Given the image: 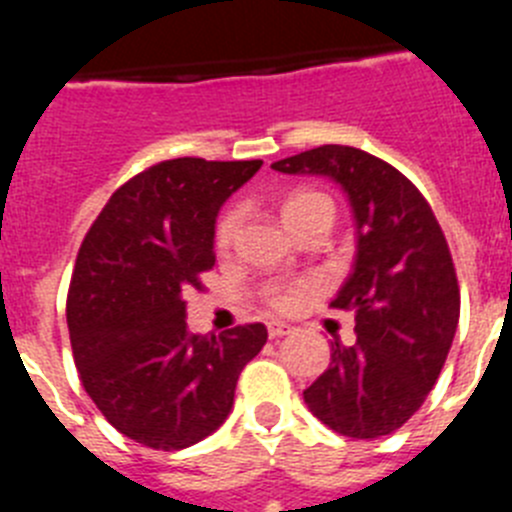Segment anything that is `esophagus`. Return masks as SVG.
Masks as SVG:
<instances>
[{
    "label": "esophagus",
    "instance_id": "1",
    "mask_svg": "<svg viewBox=\"0 0 512 512\" xmlns=\"http://www.w3.org/2000/svg\"><path fill=\"white\" fill-rule=\"evenodd\" d=\"M266 328H269V336L271 338H282V336H289V333H292V325H287V323H282V320H271L269 325H266Z\"/></svg>",
    "mask_w": 512,
    "mask_h": 512
}]
</instances>
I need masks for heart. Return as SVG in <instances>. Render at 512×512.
Here are the masks:
<instances>
[{"label": "heart", "mask_w": 512, "mask_h": 512, "mask_svg": "<svg viewBox=\"0 0 512 512\" xmlns=\"http://www.w3.org/2000/svg\"><path fill=\"white\" fill-rule=\"evenodd\" d=\"M315 205L333 207L330 205L328 197L320 192H307V189H302V192H292L287 200L282 202L284 223H289V220L300 215L302 210H307V207H315ZM235 228H238V212L228 210L223 217H220V223H217V230H215L217 246H228V243L233 241ZM312 289H315L312 287V282H297V284H289V287H277L269 292V302H271V307H277V310L292 312V310H297V307L305 305L307 297L312 295Z\"/></svg>", "instance_id": "1"}]
</instances>
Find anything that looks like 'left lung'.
<instances>
[{
    "mask_svg": "<svg viewBox=\"0 0 512 512\" xmlns=\"http://www.w3.org/2000/svg\"><path fill=\"white\" fill-rule=\"evenodd\" d=\"M271 169L336 182L356 225L354 269L330 302L354 310L356 343H330L328 369L302 392L305 405L343 436H387L433 390L459 325L441 225L410 179L361 148L320 146Z\"/></svg>",
    "mask_w": 512,
    "mask_h": 512,
    "instance_id": "obj_1",
    "label": "left lung"
}]
</instances>
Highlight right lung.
Returning a JSON list of instances; mask_svg holds the SVG:
<instances>
[{
  "instance_id": "right-lung-1",
  "label": "right lung",
  "mask_w": 512,
  "mask_h": 512,
  "mask_svg": "<svg viewBox=\"0 0 512 512\" xmlns=\"http://www.w3.org/2000/svg\"><path fill=\"white\" fill-rule=\"evenodd\" d=\"M261 164L187 156L151 166L112 194L79 248L66 320L81 384L148 449L179 451L215 433L266 343L261 323L192 333L184 302L215 264L217 212Z\"/></svg>"
}]
</instances>
